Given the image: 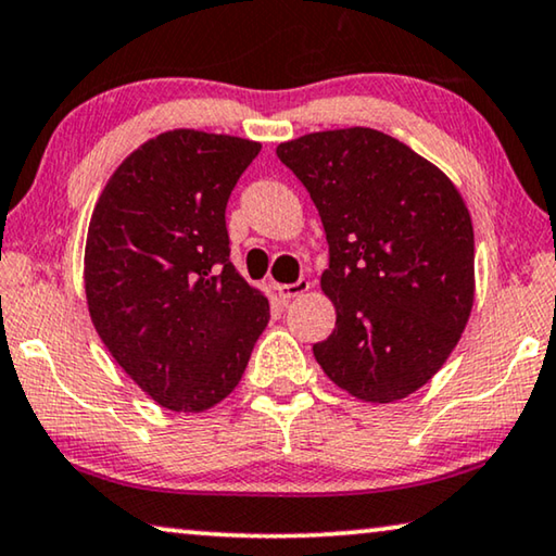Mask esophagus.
<instances>
[{"label":"esophagus","instance_id":"obj_1","mask_svg":"<svg viewBox=\"0 0 556 556\" xmlns=\"http://www.w3.org/2000/svg\"><path fill=\"white\" fill-rule=\"evenodd\" d=\"M309 287H312L309 281L300 279V281H294V285H277L275 289H277V294H279L281 302H289V300H294V296L309 292Z\"/></svg>","mask_w":556,"mask_h":556}]
</instances>
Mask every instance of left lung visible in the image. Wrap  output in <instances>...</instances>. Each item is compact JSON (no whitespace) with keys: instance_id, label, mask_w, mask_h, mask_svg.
Instances as JSON below:
<instances>
[{"instance_id":"left-lung-1","label":"left lung","mask_w":556,"mask_h":556,"mask_svg":"<svg viewBox=\"0 0 556 556\" xmlns=\"http://www.w3.org/2000/svg\"><path fill=\"white\" fill-rule=\"evenodd\" d=\"M277 156L317 204L329 242L334 331L325 375L362 402H400L457 346L475 304V229L446 174L369 127L312 131Z\"/></svg>"}]
</instances>
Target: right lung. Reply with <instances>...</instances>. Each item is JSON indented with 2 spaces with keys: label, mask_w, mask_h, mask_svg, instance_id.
<instances>
[{
  "label": "right lung",
  "mask_w": 556,
  "mask_h": 556,
  "mask_svg": "<svg viewBox=\"0 0 556 556\" xmlns=\"http://www.w3.org/2000/svg\"><path fill=\"white\" fill-rule=\"evenodd\" d=\"M262 144L169 129L139 144L99 194L85 294L114 362L164 409L217 407L269 321L264 292L229 262L225 210Z\"/></svg>",
  "instance_id": "obj_1"
}]
</instances>
